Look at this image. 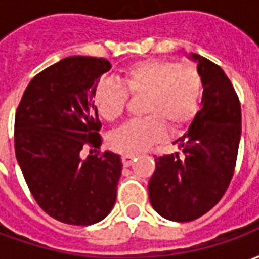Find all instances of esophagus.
Listing matches in <instances>:
<instances>
[{"label":"esophagus","instance_id":"34e87169","mask_svg":"<svg viewBox=\"0 0 259 259\" xmlns=\"http://www.w3.org/2000/svg\"><path fill=\"white\" fill-rule=\"evenodd\" d=\"M133 161H136V155H129V154L122 155V163H123L124 168H129L130 165L133 163Z\"/></svg>","mask_w":259,"mask_h":259}]
</instances>
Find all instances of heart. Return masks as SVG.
Masks as SVG:
<instances>
[{
  "mask_svg": "<svg viewBox=\"0 0 259 259\" xmlns=\"http://www.w3.org/2000/svg\"><path fill=\"white\" fill-rule=\"evenodd\" d=\"M129 92L132 97H146L143 113L146 118L132 120L111 136L113 150L137 154L165 139L166 127L179 133L189 127L200 109L202 80L190 65L172 61L147 59L130 65L122 73V85L102 81L94 91V107L107 122L123 116Z\"/></svg>",
  "mask_w": 259,
  "mask_h": 259,
  "instance_id": "1",
  "label": "heart"
}]
</instances>
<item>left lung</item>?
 <instances>
[{"label":"left lung","mask_w":259,"mask_h":259,"mask_svg":"<svg viewBox=\"0 0 259 259\" xmlns=\"http://www.w3.org/2000/svg\"><path fill=\"white\" fill-rule=\"evenodd\" d=\"M189 59L202 80L200 111L174 141L183 155L157 158L148 182L152 208L174 222L194 221L219 202L233 176L241 136L239 97L222 68L198 54Z\"/></svg>","instance_id":"1"}]
</instances>
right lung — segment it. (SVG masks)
<instances>
[{
	"label": "right lung",
	"instance_id": "1",
	"mask_svg": "<svg viewBox=\"0 0 259 259\" xmlns=\"http://www.w3.org/2000/svg\"><path fill=\"white\" fill-rule=\"evenodd\" d=\"M111 68L104 58L61 59L31 79L16 111L18 163L37 204L59 222L89 226L115 205L120 157L81 158L83 147L101 146L93 98Z\"/></svg>",
	"mask_w": 259,
	"mask_h": 259
}]
</instances>
